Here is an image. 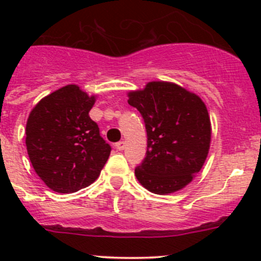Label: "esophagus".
Segmentation results:
<instances>
[{
  "label": "esophagus",
  "mask_w": 261,
  "mask_h": 261,
  "mask_svg": "<svg viewBox=\"0 0 261 261\" xmlns=\"http://www.w3.org/2000/svg\"><path fill=\"white\" fill-rule=\"evenodd\" d=\"M116 147H117V150H123L125 149V141H118V143L116 144Z\"/></svg>",
  "instance_id": "esophagus-1"
}]
</instances>
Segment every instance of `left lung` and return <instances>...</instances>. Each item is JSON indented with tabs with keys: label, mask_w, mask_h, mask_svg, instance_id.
<instances>
[{
	"label": "left lung",
	"mask_w": 261,
	"mask_h": 261,
	"mask_svg": "<svg viewBox=\"0 0 261 261\" xmlns=\"http://www.w3.org/2000/svg\"><path fill=\"white\" fill-rule=\"evenodd\" d=\"M144 118L147 150L135 169L139 183L155 194L174 193L202 169L211 144V120L201 97L172 82H149L127 93Z\"/></svg>",
	"instance_id": "8db88e82"
}]
</instances>
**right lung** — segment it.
I'll list each match as a JSON object with an SVG mask.
<instances>
[{
  "label": "right lung",
  "instance_id": "add662e5",
  "mask_svg": "<svg viewBox=\"0 0 261 261\" xmlns=\"http://www.w3.org/2000/svg\"><path fill=\"white\" fill-rule=\"evenodd\" d=\"M96 96L68 84L44 97L26 122V147L34 170L58 193H73L99 177L111 146L89 117Z\"/></svg>",
  "mask_w": 261,
  "mask_h": 261
}]
</instances>
